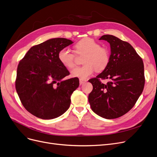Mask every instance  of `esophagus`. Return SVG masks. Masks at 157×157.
Segmentation results:
<instances>
[{"instance_id":"34e87169","label":"esophagus","mask_w":157,"mask_h":157,"mask_svg":"<svg viewBox=\"0 0 157 157\" xmlns=\"http://www.w3.org/2000/svg\"><path fill=\"white\" fill-rule=\"evenodd\" d=\"M86 82V80H85V79H79V84L80 85L84 84Z\"/></svg>"}]
</instances>
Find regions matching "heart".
Here are the masks:
<instances>
[{
    "instance_id": "heart-1",
    "label": "heart",
    "mask_w": 157,
    "mask_h": 157,
    "mask_svg": "<svg viewBox=\"0 0 157 157\" xmlns=\"http://www.w3.org/2000/svg\"><path fill=\"white\" fill-rule=\"evenodd\" d=\"M78 54H86L82 67L73 69L71 75L74 78L87 79L93 74L95 69L101 71L105 69L110 59V51L105 47L101 46L97 40L91 38H84L75 45ZM59 62L67 69H72L75 65L74 54L68 48L60 49L58 54Z\"/></svg>"
}]
</instances>
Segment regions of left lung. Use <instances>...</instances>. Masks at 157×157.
I'll return each instance as SVG.
<instances>
[{
	"label": "left lung",
	"mask_w": 157,
	"mask_h": 157,
	"mask_svg": "<svg viewBox=\"0 0 157 157\" xmlns=\"http://www.w3.org/2000/svg\"><path fill=\"white\" fill-rule=\"evenodd\" d=\"M99 40L110 44V59L106 69L96 78L88 80L93 90L88 95L92 111L101 117L116 119L133 107L144 89V63L129 43L105 35ZM108 78L106 84L100 79Z\"/></svg>",
	"instance_id": "8db88e82"
}]
</instances>
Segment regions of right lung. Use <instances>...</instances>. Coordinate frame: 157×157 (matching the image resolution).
I'll use <instances>...</instances> for the list:
<instances>
[{
	"label": "right lung",
	"mask_w": 157,
	"mask_h": 157,
	"mask_svg": "<svg viewBox=\"0 0 157 157\" xmlns=\"http://www.w3.org/2000/svg\"><path fill=\"white\" fill-rule=\"evenodd\" d=\"M72 43L63 38L49 39L32 47L20 61L16 90L24 107L36 117L56 118L70 107L79 79H63L70 73L59 62L58 54Z\"/></svg>",
	"instance_id": "right-lung-1"
}]
</instances>
